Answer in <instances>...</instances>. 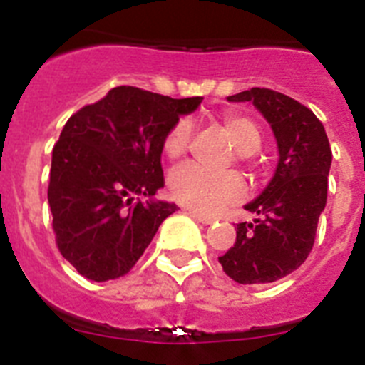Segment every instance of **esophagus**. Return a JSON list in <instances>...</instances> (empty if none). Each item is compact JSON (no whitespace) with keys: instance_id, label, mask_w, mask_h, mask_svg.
<instances>
[{"instance_id":"34e87169","label":"esophagus","mask_w":365,"mask_h":365,"mask_svg":"<svg viewBox=\"0 0 365 365\" xmlns=\"http://www.w3.org/2000/svg\"><path fill=\"white\" fill-rule=\"evenodd\" d=\"M188 214L192 215V217L195 219V221H197V222H202V225H212V222H214V219H212V217H208V215L199 214L197 210H192V208H190V210H188Z\"/></svg>"}]
</instances>
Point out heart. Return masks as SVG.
<instances>
[{
	"label": "heart",
	"mask_w": 365,
	"mask_h": 365,
	"mask_svg": "<svg viewBox=\"0 0 365 365\" xmlns=\"http://www.w3.org/2000/svg\"><path fill=\"white\" fill-rule=\"evenodd\" d=\"M221 125L232 144L237 150V159L247 160L261 146V131L256 122L240 113L222 115ZM192 138V124L180 118L170 128L164 137L163 150L168 159H179L186 153ZM170 193L175 201L190 206L202 214H217L225 206L234 205L245 195V180L240 173H210L195 166L185 164L177 168L170 177Z\"/></svg>",
	"instance_id": "obj_1"
}]
</instances>
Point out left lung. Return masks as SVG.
I'll return each mask as SVG.
<instances>
[{
	"label": "left lung",
	"mask_w": 365,
	"mask_h": 365,
	"mask_svg": "<svg viewBox=\"0 0 365 365\" xmlns=\"http://www.w3.org/2000/svg\"><path fill=\"white\" fill-rule=\"evenodd\" d=\"M227 100L252 102L272 128L279 159L267 188L245 205L257 217L237 225L234 247L219 263L241 285L278 282L307 259L314 245L333 153L324 124L298 100L265 87Z\"/></svg>",
	"instance_id": "1"
}]
</instances>
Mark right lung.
Listing matches in <instances>:
<instances>
[{
    "label": "right lung",
    "mask_w": 365,
    "mask_h": 365,
    "mask_svg": "<svg viewBox=\"0 0 365 365\" xmlns=\"http://www.w3.org/2000/svg\"><path fill=\"white\" fill-rule=\"evenodd\" d=\"M201 102L120 86L63 125L47 197L58 248L83 278L108 282L130 272L177 210L175 202L153 199L164 186V137Z\"/></svg>",
    "instance_id": "1"
}]
</instances>
